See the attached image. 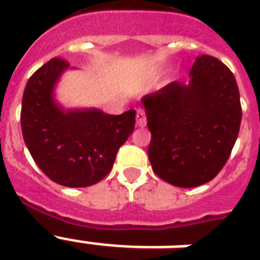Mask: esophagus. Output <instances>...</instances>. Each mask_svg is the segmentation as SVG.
I'll return each instance as SVG.
<instances>
[{"instance_id":"esophagus-1","label":"esophagus","mask_w":260,"mask_h":260,"mask_svg":"<svg viewBox=\"0 0 260 260\" xmlns=\"http://www.w3.org/2000/svg\"><path fill=\"white\" fill-rule=\"evenodd\" d=\"M136 124L139 126H146L147 117L144 109H138V112H136Z\"/></svg>"}]
</instances>
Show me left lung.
<instances>
[{"label":"left lung","mask_w":260,"mask_h":260,"mask_svg":"<svg viewBox=\"0 0 260 260\" xmlns=\"http://www.w3.org/2000/svg\"><path fill=\"white\" fill-rule=\"evenodd\" d=\"M142 102L155 174L178 187L212 181L230 158L242 122L232 71L217 58L202 55L190 70L187 85L171 82Z\"/></svg>","instance_id":"8db88e82"}]
</instances>
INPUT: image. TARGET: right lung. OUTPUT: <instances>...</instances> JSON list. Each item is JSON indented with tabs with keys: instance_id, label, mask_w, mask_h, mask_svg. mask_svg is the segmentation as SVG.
Instances as JSON below:
<instances>
[{
	"instance_id": "add662e5",
	"label": "right lung",
	"mask_w": 260,
	"mask_h": 260,
	"mask_svg": "<svg viewBox=\"0 0 260 260\" xmlns=\"http://www.w3.org/2000/svg\"><path fill=\"white\" fill-rule=\"evenodd\" d=\"M69 67L64 59H51L26 82L22 138L35 163L51 181L86 187L112 170L118 148L134 132L136 110L113 116L98 109H62L54 100V87Z\"/></svg>"
}]
</instances>
